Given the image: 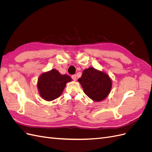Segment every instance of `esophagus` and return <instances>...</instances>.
Instances as JSON below:
<instances>
[{
  "label": "esophagus",
  "mask_w": 152,
  "mask_h": 152,
  "mask_svg": "<svg viewBox=\"0 0 152 152\" xmlns=\"http://www.w3.org/2000/svg\"><path fill=\"white\" fill-rule=\"evenodd\" d=\"M72 79L74 81H75L77 80V76H76V75H73L72 76Z\"/></svg>",
  "instance_id": "34e87169"
}]
</instances>
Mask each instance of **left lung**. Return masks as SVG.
I'll return each mask as SVG.
<instances>
[{"label": "left lung", "instance_id": "8db88e82", "mask_svg": "<svg viewBox=\"0 0 152 152\" xmlns=\"http://www.w3.org/2000/svg\"><path fill=\"white\" fill-rule=\"evenodd\" d=\"M78 81L85 94L96 102L107 98L112 87V81L107 73L93 67L85 69Z\"/></svg>", "mask_w": 152, "mask_h": 152}]
</instances>
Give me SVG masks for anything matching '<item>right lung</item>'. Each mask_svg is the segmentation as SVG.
I'll return each instance as SVG.
<instances>
[{
  "label": "right lung",
  "mask_w": 152,
  "mask_h": 152,
  "mask_svg": "<svg viewBox=\"0 0 152 152\" xmlns=\"http://www.w3.org/2000/svg\"><path fill=\"white\" fill-rule=\"evenodd\" d=\"M72 80L67 75H61L56 69L44 72L39 77L37 88L41 98L50 102L61 96L67 82Z\"/></svg>",
  "instance_id": "1"
}]
</instances>
